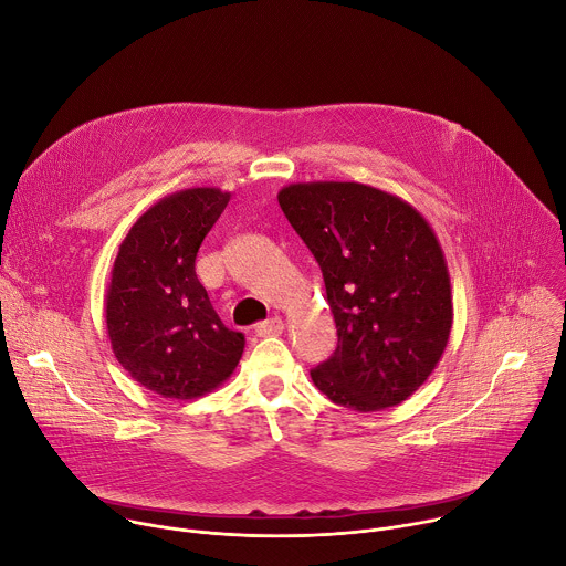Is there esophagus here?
<instances>
[{
	"label": "esophagus",
	"instance_id": "esophagus-1",
	"mask_svg": "<svg viewBox=\"0 0 566 566\" xmlns=\"http://www.w3.org/2000/svg\"><path fill=\"white\" fill-rule=\"evenodd\" d=\"M283 329H285V323H283L279 316L268 318V321H263V323L256 325V334H259V336H276V334H281Z\"/></svg>",
	"mask_w": 566,
	"mask_h": 566
}]
</instances>
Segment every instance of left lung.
<instances>
[{"label":"left lung","instance_id":"8db88e82","mask_svg":"<svg viewBox=\"0 0 566 566\" xmlns=\"http://www.w3.org/2000/svg\"><path fill=\"white\" fill-rule=\"evenodd\" d=\"M279 205L323 272L338 334L334 355L310 373L314 386L357 412L406 401L453 327L448 265L430 222L361 182H292Z\"/></svg>","mask_w":566,"mask_h":566}]
</instances>
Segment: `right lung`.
<instances>
[{
  "instance_id": "add662e5",
  "label": "right lung",
  "mask_w": 566,
  "mask_h": 566,
  "mask_svg": "<svg viewBox=\"0 0 566 566\" xmlns=\"http://www.w3.org/2000/svg\"><path fill=\"white\" fill-rule=\"evenodd\" d=\"M230 191L191 187L160 198L129 230L104 298L111 350L134 381L196 399L237 370L245 336L224 327L196 276V254Z\"/></svg>"
}]
</instances>
